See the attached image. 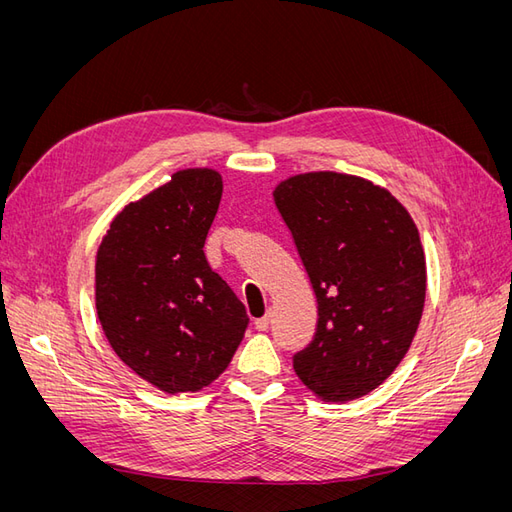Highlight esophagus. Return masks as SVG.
Instances as JSON below:
<instances>
[{
	"instance_id": "1",
	"label": "esophagus",
	"mask_w": 512,
	"mask_h": 512,
	"mask_svg": "<svg viewBox=\"0 0 512 512\" xmlns=\"http://www.w3.org/2000/svg\"><path fill=\"white\" fill-rule=\"evenodd\" d=\"M269 324H271V314H265V316L258 318V320L254 322V327H256L258 331H267Z\"/></svg>"
}]
</instances>
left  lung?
I'll return each instance as SVG.
<instances>
[{
	"instance_id": "left-lung-1",
	"label": "left lung",
	"mask_w": 512,
	"mask_h": 512,
	"mask_svg": "<svg viewBox=\"0 0 512 512\" xmlns=\"http://www.w3.org/2000/svg\"><path fill=\"white\" fill-rule=\"evenodd\" d=\"M273 200L318 301L316 335L292 367L324 401L359 399L393 374L421 322L418 228L389 190L331 170L288 177Z\"/></svg>"
}]
</instances>
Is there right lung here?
I'll return each mask as SVG.
<instances>
[{
  "mask_svg": "<svg viewBox=\"0 0 512 512\" xmlns=\"http://www.w3.org/2000/svg\"><path fill=\"white\" fill-rule=\"evenodd\" d=\"M220 198L218 170H177L123 207L98 247L96 309L108 344L168 395L218 378L250 322L203 252Z\"/></svg>",
  "mask_w": 512,
  "mask_h": 512,
  "instance_id": "add662e5",
  "label": "right lung"
}]
</instances>
